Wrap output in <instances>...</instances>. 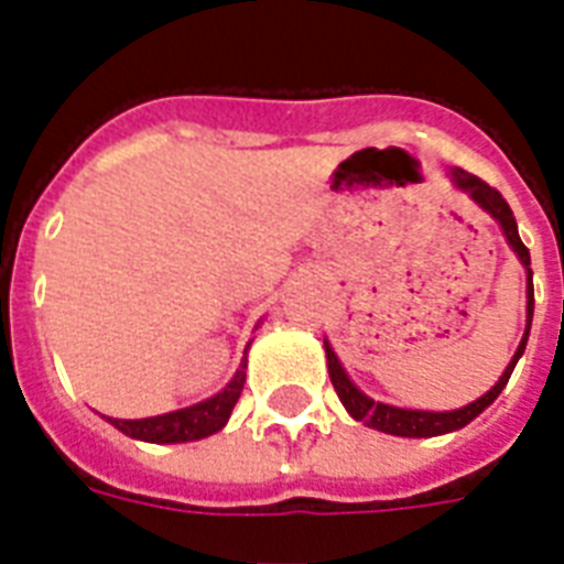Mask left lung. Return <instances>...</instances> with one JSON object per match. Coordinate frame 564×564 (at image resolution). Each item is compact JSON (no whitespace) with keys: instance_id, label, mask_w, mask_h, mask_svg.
<instances>
[{"instance_id":"8db88e82","label":"left lung","mask_w":564,"mask_h":564,"mask_svg":"<svg viewBox=\"0 0 564 564\" xmlns=\"http://www.w3.org/2000/svg\"><path fill=\"white\" fill-rule=\"evenodd\" d=\"M447 178L454 181L456 189H463L468 198H471L480 210H486L491 219L498 221L500 230H503V237H507L509 248L516 251V257L521 260L527 272V327L524 336H521V343H518V351L512 354V360L503 369L500 380L491 386L489 392L477 398V401L465 403L459 410H447V412H433V410H406V406H392V403L375 401L369 394L357 389L348 371L343 369V362L336 357V351L330 348V343L325 339V354H327V371H330V383H334L336 394H339V401L348 410L354 421H362L366 427L380 430V433H389V436H403V438H430V436H445V433H454V430H463L465 424H471L477 415H480L486 406L495 403L500 392H503V386L509 383V375L516 369V362L521 360V354L527 348V336H530V325H533V269H530V251L518 237V225L516 216L509 210V204L503 202V195L498 189H491L486 181H480L477 175H468L465 170H447Z\"/></svg>"}]
</instances>
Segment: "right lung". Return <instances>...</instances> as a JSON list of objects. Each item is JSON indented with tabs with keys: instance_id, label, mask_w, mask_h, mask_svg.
<instances>
[{
	"instance_id": "1",
	"label": "right lung",
	"mask_w": 564,
	"mask_h": 564,
	"mask_svg": "<svg viewBox=\"0 0 564 564\" xmlns=\"http://www.w3.org/2000/svg\"><path fill=\"white\" fill-rule=\"evenodd\" d=\"M251 345V343H248ZM248 351V348H246ZM246 366L239 362L237 375L230 377V383L216 392L213 398L184 410L163 412V415H152V419H108L119 433H126L140 442H154V445H178V442H198L213 433H219L228 424L230 412L237 406L242 386H246Z\"/></svg>"
}]
</instances>
